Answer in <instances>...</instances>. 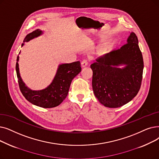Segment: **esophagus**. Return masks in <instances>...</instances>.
<instances>
[{"label":"esophagus","mask_w":159,"mask_h":159,"mask_svg":"<svg viewBox=\"0 0 159 159\" xmlns=\"http://www.w3.org/2000/svg\"><path fill=\"white\" fill-rule=\"evenodd\" d=\"M88 62L87 60H84L81 62V66H82V67H84L88 66Z\"/></svg>","instance_id":"34e87169"}]
</instances>
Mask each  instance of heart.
<instances>
[{
  "label": "heart",
  "mask_w": 159,
  "mask_h": 159,
  "mask_svg": "<svg viewBox=\"0 0 159 159\" xmlns=\"http://www.w3.org/2000/svg\"><path fill=\"white\" fill-rule=\"evenodd\" d=\"M107 48H108V47H107V46L104 47H103V48H102V51L103 52V51H106V50L107 49Z\"/></svg>",
  "instance_id": "obj_1"
}]
</instances>
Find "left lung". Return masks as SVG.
I'll list each match as a JSON object with an SVG mask.
<instances>
[{
  "instance_id": "1",
  "label": "left lung",
  "mask_w": 159,
  "mask_h": 159,
  "mask_svg": "<svg viewBox=\"0 0 159 159\" xmlns=\"http://www.w3.org/2000/svg\"><path fill=\"white\" fill-rule=\"evenodd\" d=\"M90 67L93 91L101 104L109 108L127 104L139 92L142 80L143 61L136 34L131 32L126 44L99 57Z\"/></svg>"
}]
</instances>
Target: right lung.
Returning a JSON list of instances; mask_svg holds the SVG:
<instances>
[{
	"mask_svg": "<svg viewBox=\"0 0 159 159\" xmlns=\"http://www.w3.org/2000/svg\"><path fill=\"white\" fill-rule=\"evenodd\" d=\"M42 34L43 32L39 29L34 30L27 34L23 42L29 41ZM23 45L24 43L22 44V46ZM18 61L19 56L17 58L16 69L20 92L25 99L32 104L45 108L57 107L66 99L72 80L81 71L79 61L59 65L57 74L49 86L41 90H32L25 86L20 78Z\"/></svg>",
	"mask_w": 159,
	"mask_h": 159,
	"instance_id": "obj_1",
	"label": "right lung"
}]
</instances>
